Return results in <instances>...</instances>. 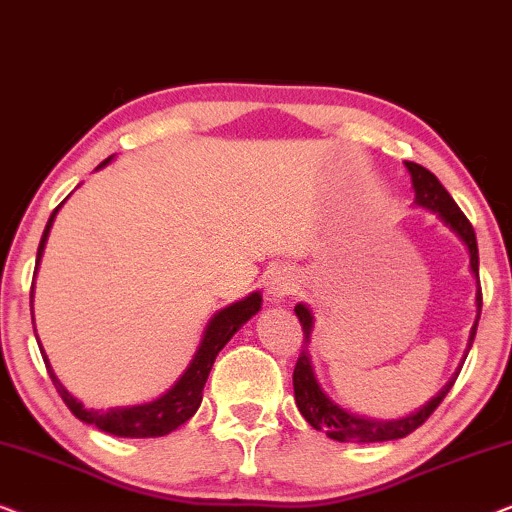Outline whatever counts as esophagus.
Wrapping results in <instances>:
<instances>
[{
    "label": "esophagus",
    "instance_id": "obj_1",
    "mask_svg": "<svg viewBox=\"0 0 512 512\" xmlns=\"http://www.w3.org/2000/svg\"><path fill=\"white\" fill-rule=\"evenodd\" d=\"M293 289H296V282H293L291 275H286V272H275L268 279V293L272 300H282L286 296H291Z\"/></svg>",
    "mask_w": 512,
    "mask_h": 512
}]
</instances>
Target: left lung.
<instances>
[{"mask_svg": "<svg viewBox=\"0 0 512 512\" xmlns=\"http://www.w3.org/2000/svg\"><path fill=\"white\" fill-rule=\"evenodd\" d=\"M405 167L410 170L412 186H415V202L419 207L431 209L436 212L440 219H443L447 226H450L454 233H457L464 244L468 247V254H471V270L475 279H478V242H475V230L471 221L466 219V214L461 212L457 202L452 200V195L445 191V186L436 179V174L426 170V167L410 163L405 160ZM475 303H478V319L482 310V289H478V296H475ZM296 317L300 319V326H303V340L305 345L300 349V356L296 361V368H293V391H296V405L310 426L317 431H324L328 438L340 440V443H384V440H396L405 438L408 433L419 429L426 419L433 415V410L443 403V398L450 394L452 382L445 384V389L440 394L424 405L422 410L415 412V415L394 419V422H377V419H366L359 415H352V412L342 410L340 405H335L331 398H328L324 391H321L317 377H314L310 354H307V340H310L312 333V312L307 310L305 305H296ZM478 319H475V326L471 331V340H468V347L473 345L475 331H478Z\"/></svg>", "mask_w": 512, "mask_h": 512, "instance_id": "left-lung-1", "label": "left lung"}]
</instances>
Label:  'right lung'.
Masks as SVG:
<instances>
[{"label": "right lung", "mask_w": 512, "mask_h": 512, "mask_svg": "<svg viewBox=\"0 0 512 512\" xmlns=\"http://www.w3.org/2000/svg\"><path fill=\"white\" fill-rule=\"evenodd\" d=\"M111 156L104 160L102 165H107ZM100 165V167H102ZM62 207V202L53 209L51 219L46 223L44 235H41L39 249H37V265L41 261V254H44L48 233H51L53 219L58 214V209ZM261 293H251L249 298L240 300V303H233L226 310H221L219 314H214V319L209 321L205 335H202V342L195 352L191 366L181 380L174 384V387L167 391L165 396H160L158 401L146 403V405H135V408H111V410H93V408H83L81 401L69 394V391L62 387L58 377L51 370V363H48L46 354H44V363L48 375L58 389V394L72 415L76 419L86 424H95L100 431H107L111 436H121V438H158V436H167V433L179 429L181 424L188 422L195 415V410L200 408L202 403V389H205V382L209 377V370L214 366V359L219 356V352L226 347V342L233 338L237 333V328L254 317V314L261 310ZM30 307H32V291H30ZM37 335V333H34ZM41 349V347H39Z\"/></svg>", "instance_id": "1"}]
</instances>
